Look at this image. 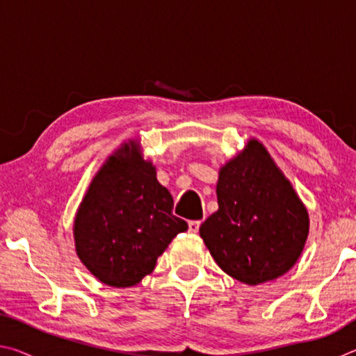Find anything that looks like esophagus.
I'll list each match as a JSON object with an SVG mask.
<instances>
[{
	"label": "esophagus",
	"mask_w": 356,
	"mask_h": 356,
	"mask_svg": "<svg viewBox=\"0 0 356 356\" xmlns=\"http://www.w3.org/2000/svg\"><path fill=\"white\" fill-rule=\"evenodd\" d=\"M200 226H201V221H188V231L191 234H196L200 231Z\"/></svg>",
	"instance_id": "obj_1"
}]
</instances>
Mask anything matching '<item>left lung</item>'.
<instances>
[{
	"mask_svg": "<svg viewBox=\"0 0 356 356\" xmlns=\"http://www.w3.org/2000/svg\"><path fill=\"white\" fill-rule=\"evenodd\" d=\"M218 210L200 234L222 272L256 286L298 261L309 232L308 210L257 140L220 170Z\"/></svg>",
	"mask_w": 356,
	"mask_h": 356,
	"instance_id": "1",
	"label": "left lung"
}]
</instances>
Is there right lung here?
<instances>
[{
  "label": "right lung",
  "mask_w": 356,
  "mask_h": 356,
  "mask_svg": "<svg viewBox=\"0 0 356 356\" xmlns=\"http://www.w3.org/2000/svg\"><path fill=\"white\" fill-rule=\"evenodd\" d=\"M172 207L171 193L159 184L155 166L141 159L138 143H124L95 174L78 207V257L106 286L138 284L171 240L188 229Z\"/></svg>",
  "instance_id": "add662e5"
}]
</instances>
